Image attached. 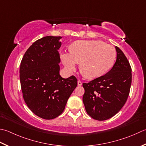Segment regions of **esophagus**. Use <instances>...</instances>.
Returning <instances> with one entry per match:
<instances>
[{"mask_svg": "<svg viewBox=\"0 0 146 146\" xmlns=\"http://www.w3.org/2000/svg\"><path fill=\"white\" fill-rule=\"evenodd\" d=\"M78 86H81V85H82V82L81 81L78 80Z\"/></svg>", "mask_w": 146, "mask_h": 146, "instance_id": "obj_1", "label": "esophagus"}]
</instances>
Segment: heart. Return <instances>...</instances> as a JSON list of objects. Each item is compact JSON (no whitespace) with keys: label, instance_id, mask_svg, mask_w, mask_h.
<instances>
[{"label":"heart","instance_id":"1","mask_svg":"<svg viewBox=\"0 0 146 146\" xmlns=\"http://www.w3.org/2000/svg\"><path fill=\"white\" fill-rule=\"evenodd\" d=\"M116 53L111 45L100 40H79L70 47V53L61 54L65 68L70 71L75 70L80 62V71L84 76L92 79L107 73L115 62Z\"/></svg>","mask_w":146,"mask_h":146}]
</instances>
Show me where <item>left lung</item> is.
<instances>
[{
  "mask_svg": "<svg viewBox=\"0 0 146 146\" xmlns=\"http://www.w3.org/2000/svg\"><path fill=\"white\" fill-rule=\"evenodd\" d=\"M117 55L111 70L88 83H84L83 102L91 118L106 120L115 116L126 102L132 84V69L122 50L115 47Z\"/></svg>",
  "mask_w": 146,
  "mask_h": 146,
  "instance_id": "left-lung-1",
  "label": "left lung"
}]
</instances>
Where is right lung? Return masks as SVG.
<instances>
[{"label":"right lung","instance_id":"obj_1","mask_svg":"<svg viewBox=\"0 0 146 146\" xmlns=\"http://www.w3.org/2000/svg\"><path fill=\"white\" fill-rule=\"evenodd\" d=\"M61 36H47L37 40L24 54L19 78L25 102L32 112L45 119L63 112L68 99L77 86L75 76L59 74Z\"/></svg>","mask_w":146,"mask_h":146}]
</instances>
